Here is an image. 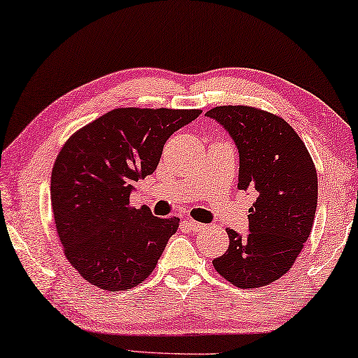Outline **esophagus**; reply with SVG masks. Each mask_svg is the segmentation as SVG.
<instances>
[{"label":"esophagus","instance_id":"34e87169","mask_svg":"<svg viewBox=\"0 0 358 358\" xmlns=\"http://www.w3.org/2000/svg\"><path fill=\"white\" fill-rule=\"evenodd\" d=\"M184 224H185L187 229L192 230V232H198V230H201L203 227H205L203 224L196 222V221H192V219H189V221H184Z\"/></svg>","mask_w":358,"mask_h":358}]
</instances>
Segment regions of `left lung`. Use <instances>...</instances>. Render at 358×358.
Masks as SVG:
<instances>
[{
    "mask_svg": "<svg viewBox=\"0 0 358 358\" xmlns=\"http://www.w3.org/2000/svg\"><path fill=\"white\" fill-rule=\"evenodd\" d=\"M232 137L240 157L238 189L255 190L250 234L227 229L229 248L213 261L238 288L271 285L293 266L309 238L317 210V171L304 142L277 115L248 106L208 110Z\"/></svg>",
    "mask_w": 358,
    "mask_h": 358,
    "instance_id": "left-lung-1",
    "label": "left lung"
}]
</instances>
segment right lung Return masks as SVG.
Instances as JSON below:
<instances>
[{
    "mask_svg": "<svg viewBox=\"0 0 358 358\" xmlns=\"http://www.w3.org/2000/svg\"><path fill=\"white\" fill-rule=\"evenodd\" d=\"M200 113L115 108L65 142L51 174L54 222L65 256L86 282L124 291L155 268L179 219L131 206L133 184L155 171L166 141Z\"/></svg>",
    "mask_w": 358,
    "mask_h": 358,
    "instance_id": "1",
    "label": "right lung"
}]
</instances>
